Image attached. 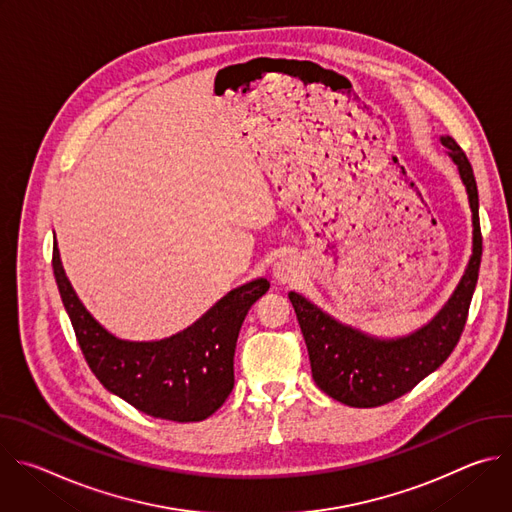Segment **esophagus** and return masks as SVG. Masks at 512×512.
Instances as JSON below:
<instances>
[{"mask_svg":"<svg viewBox=\"0 0 512 512\" xmlns=\"http://www.w3.org/2000/svg\"><path fill=\"white\" fill-rule=\"evenodd\" d=\"M298 271H300L298 261L291 259V257H283V259L277 261L275 267H273V275H275V279H277L279 283L294 281V279L298 277Z\"/></svg>","mask_w":512,"mask_h":512,"instance_id":"obj_1","label":"esophagus"}]
</instances>
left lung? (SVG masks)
I'll return each mask as SVG.
<instances>
[{"mask_svg":"<svg viewBox=\"0 0 512 512\" xmlns=\"http://www.w3.org/2000/svg\"><path fill=\"white\" fill-rule=\"evenodd\" d=\"M448 156L458 166L472 210V257L446 306L419 330L399 338H377L346 326L304 296L289 291L296 310L316 385L332 399L350 407H379L409 393L456 348L466 326L482 259L478 218V186L460 145L442 137Z\"/></svg>","mask_w":512,"mask_h":512,"instance_id":"obj_1","label":"left lung"}]
</instances>
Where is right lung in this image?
I'll use <instances>...</instances> for the list:
<instances>
[{
	"instance_id": "add662e5",
	"label": "right lung",
	"mask_w": 512,
	"mask_h": 512,
	"mask_svg": "<svg viewBox=\"0 0 512 512\" xmlns=\"http://www.w3.org/2000/svg\"><path fill=\"white\" fill-rule=\"evenodd\" d=\"M52 269L64 310L93 375L113 395L158 419L202 421L233 391V358L251 306L269 289L259 277L218 300L186 330L152 342L121 340L107 332L72 289L54 243Z\"/></svg>"
}]
</instances>
